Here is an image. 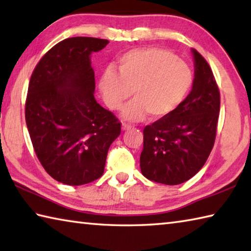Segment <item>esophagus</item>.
I'll list each match as a JSON object with an SVG mask.
<instances>
[{"label": "esophagus", "instance_id": "1", "mask_svg": "<svg viewBox=\"0 0 251 251\" xmlns=\"http://www.w3.org/2000/svg\"><path fill=\"white\" fill-rule=\"evenodd\" d=\"M131 126L130 124H128V123H123L122 124V128H123V130H128V129H130L131 128Z\"/></svg>", "mask_w": 251, "mask_h": 251}]
</instances>
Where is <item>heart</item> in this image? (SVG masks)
I'll return each mask as SVG.
<instances>
[{"instance_id": "obj_1", "label": "heart", "mask_w": 251, "mask_h": 251, "mask_svg": "<svg viewBox=\"0 0 251 251\" xmlns=\"http://www.w3.org/2000/svg\"><path fill=\"white\" fill-rule=\"evenodd\" d=\"M118 71L107 70L100 87L106 105L122 107L133 94L136 99L123 110L126 118L143 120L148 113L161 118L178 108L188 95L194 75L186 62L167 50L147 48L125 53L118 62Z\"/></svg>"}]
</instances>
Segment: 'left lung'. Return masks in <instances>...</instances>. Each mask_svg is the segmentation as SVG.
Segmentation results:
<instances>
[{"label":"left lung","instance_id":"obj_1","mask_svg":"<svg viewBox=\"0 0 251 251\" xmlns=\"http://www.w3.org/2000/svg\"><path fill=\"white\" fill-rule=\"evenodd\" d=\"M193 90L169 115L144 128L141 171L147 179L178 185L201 171L214 147L220 93L209 64L193 49Z\"/></svg>","mask_w":251,"mask_h":251}]
</instances>
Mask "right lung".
I'll return each mask as SVG.
<instances>
[{
  "mask_svg": "<svg viewBox=\"0 0 251 251\" xmlns=\"http://www.w3.org/2000/svg\"><path fill=\"white\" fill-rule=\"evenodd\" d=\"M109 42L71 37L54 45L34 69L25 101V121L42 166L71 186L103 175L108 148L121 122L94 97L91 54Z\"/></svg>",
  "mask_w": 251,
  "mask_h": 251,
  "instance_id": "obj_1",
  "label": "right lung"
}]
</instances>
